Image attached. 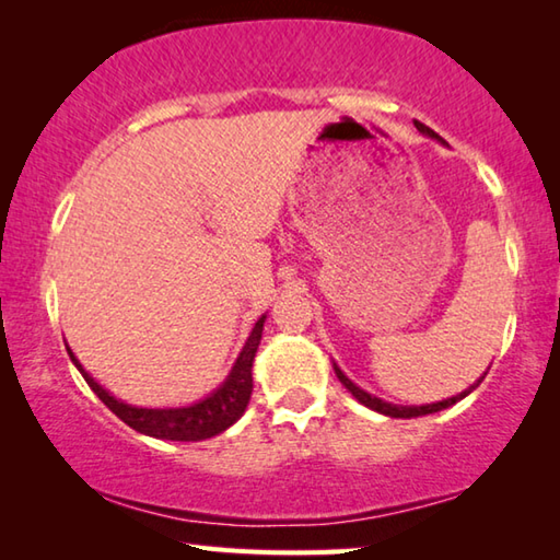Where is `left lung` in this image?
Returning a JSON list of instances; mask_svg holds the SVG:
<instances>
[{"instance_id": "1", "label": "left lung", "mask_w": 560, "mask_h": 560, "mask_svg": "<svg viewBox=\"0 0 560 560\" xmlns=\"http://www.w3.org/2000/svg\"><path fill=\"white\" fill-rule=\"evenodd\" d=\"M415 126H417V130L420 132H424V136H430V138H438L440 140V136L434 130H430L428 126H422V122H417L415 120ZM334 371H336V375H338V381L343 383V387L346 390L355 397V400L360 402V405H365V407H371V410H375V412H381V415H387V417H405V420H410V417H420V415H432V412H440V410H444V407H452L454 402H459L462 397H467L471 390H477L479 387V383L485 381V375L479 377L477 383L474 385H469L467 390L464 393H459V395H454V397H447V400H442V402H432V405H393V402H385V400H381V397H375V395H371V393H365V390H360V387L353 383V381H348V377L343 375V371H340V368L334 363Z\"/></svg>"}]
</instances>
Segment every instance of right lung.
<instances>
[{
  "label": "right lung",
  "mask_w": 560,
  "mask_h": 560,
  "mask_svg": "<svg viewBox=\"0 0 560 560\" xmlns=\"http://www.w3.org/2000/svg\"><path fill=\"white\" fill-rule=\"evenodd\" d=\"M264 320L267 316H261L257 324H254L249 338L242 348L240 358L232 368V373L226 375V381L217 387L212 395H207L205 400L187 405V407H167V410H153V407H132L128 402H120L113 397L108 390L93 381V377L83 371V365L79 363V358L71 353L73 365L79 368L83 381L89 383L93 393L101 397V402L108 407L113 415H118L122 422L128 424L140 434H148V438H158V440H173V442H200V440H210L214 434L224 432L226 428L240 420L244 415L246 405H249L252 397V363L254 355H257L259 340H261V330H264Z\"/></svg>",
  "instance_id": "right-lung-1"
}]
</instances>
